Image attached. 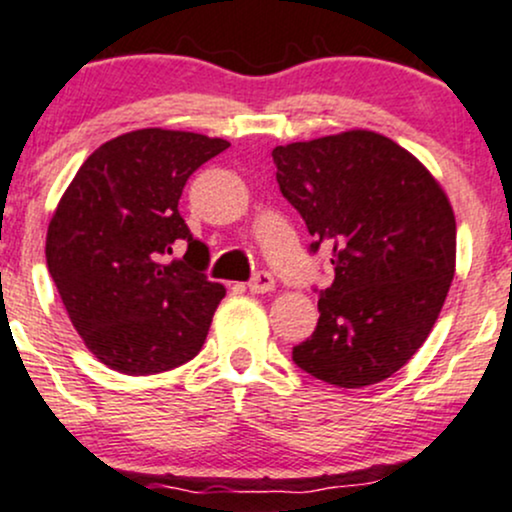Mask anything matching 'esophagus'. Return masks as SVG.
<instances>
[{"instance_id":"esophagus-1","label":"esophagus","mask_w":512,"mask_h":512,"mask_svg":"<svg viewBox=\"0 0 512 512\" xmlns=\"http://www.w3.org/2000/svg\"><path fill=\"white\" fill-rule=\"evenodd\" d=\"M247 289H250L252 294H267V291L274 289V277L269 272H257L255 277L250 279V284H247Z\"/></svg>"}]
</instances>
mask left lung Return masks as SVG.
<instances>
[{
    "mask_svg": "<svg viewBox=\"0 0 512 512\" xmlns=\"http://www.w3.org/2000/svg\"><path fill=\"white\" fill-rule=\"evenodd\" d=\"M311 250L330 247L333 284L291 357L340 389L396 374L428 340L457 262V223L428 167L391 138L345 131L272 150Z\"/></svg>",
    "mask_w": 512,
    "mask_h": 512,
    "instance_id": "8db88e82",
    "label": "left lung"
}]
</instances>
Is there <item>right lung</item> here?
<instances>
[{
    "label": "right lung",
    "mask_w": 512,
    "mask_h": 512,
    "mask_svg": "<svg viewBox=\"0 0 512 512\" xmlns=\"http://www.w3.org/2000/svg\"><path fill=\"white\" fill-rule=\"evenodd\" d=\"M228 140L140 128L99 145L48 223L46 260L87 350L131 376L199 355L226 296L209 282V247L179 216L184 184ZM185 245L182 261H167Z\"/></svg>",
    "instance_id": "add662e5"
}]
</instances>
